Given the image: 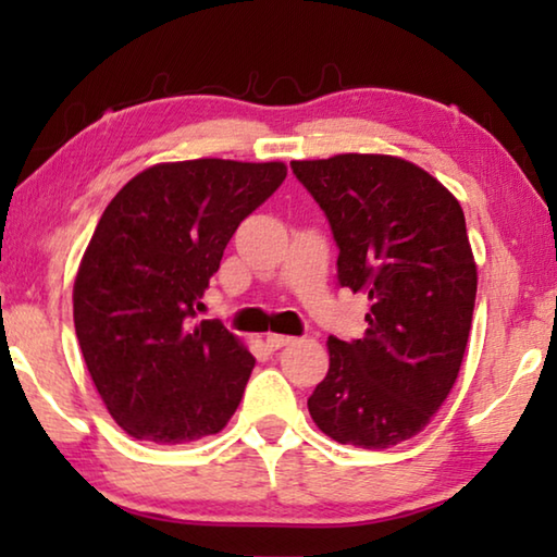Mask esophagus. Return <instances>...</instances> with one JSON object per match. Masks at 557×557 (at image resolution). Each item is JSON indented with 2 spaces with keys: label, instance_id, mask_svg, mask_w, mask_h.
<instances>
[{
  "label": "esophagus",
  "instance_id": "esophagus-1",
  "mask_svg": "<svg viewBox=\"0 0 557 557\" xmlns=\"http://www.w3.org/2000/svg\"><path fill=\"white\" fill-rule=\"evenodd\" d=\"M295 338L292 336H285V334H268V346L272 348V351H277V348L282 346H289Z\"/></svg>",
  "mask_w": 557,
  "mask_h": 557
}]
</instances>
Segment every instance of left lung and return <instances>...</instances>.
I'll return each instance as SVG.
<instances>
[{"label": "left lung", "instance_id": "obj_1", "mask_svg": "<svg viewBox=\"0 0 557 557\" xmlns=\"http://www.w3.org/2000/svg\"><path fill=\"white\" fill-rule=\"evenodd\" d=\"M332 225L338 285L371 299L363 338L329 336L309 395L317 428L385 449L428 425L457 381L476 299L465 211L425 169L388 154L292 162Z\"/></svg>", "mask_w": 557, "mask_h": 557}]
</instances>
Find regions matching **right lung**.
<instances>
[{"label":"right lung","instance_id":"right-lung-1","mask_svg":"<svg viewBox=\"0 0 557 557\" xmlns=\"http://www.w3.org/2000/svg\"><path fill=\"white\" fill-rule=\"evenodd\" d=\"M285 176L282 162L157 164L100 215L73 285V322L127 435L182 445L221 432L240 405L256 358L219 319H194L235 228Z\"/></svg>","mask_w":557,"mask_h":557}]
</instances>
